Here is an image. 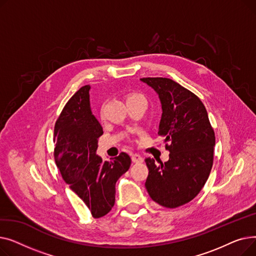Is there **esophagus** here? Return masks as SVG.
<instances>
[{
    "label": "esophagus",
    "mask_w": 256,
    "mask_h": 256,
    "mask_svg": "<svg viewBox=\"0 0 256 256\" xmlns=\"http://www.w3.org/2000/svg\"><path fill=\"white\" fill-rule=\"evenodd\" d=\"M132 160L134 163H142L143 158L138 154H132Z\"/></svg>",
    "instance_id": "esophagus-1"
}]
</instances>
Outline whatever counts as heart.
Listing matches in <instances>:
<instances>
[{
	"label": "heart",
	"mask_w": 256,
	"mask_h": 256,
	"mask_svg": "<svg viewBox=\"0 0 256 256\" xmlns=\"http://www.w3.org/2000/svg\"><path fill=\"white\" fill-rule=\"evenodd\" d=\"M134 98H143L144 100L143 96H141V94H139V93L130 94V96H128V100H134Z\"/></svg>",
	"instance_id": "1"
}]
</instances>
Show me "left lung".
I'll list each match as a JSON object with an SVG mask.
<instances>
[{
  "instance_id": "1",
  "label": "left lung",
  "mask_w": 256,
  "mask_h": 256,
  "mask_svg": "<svg viewBox=\"0 0 256 256\" xmlns=\"http://www.w3.org/2000/svg\"><path fill=\"white\" fill-rule=\"evenodd\" d=\"M162 106L158 135L164 138L169 160L156 165L145 160L150 173L145 186L160 206L174 208L197 196L212 166L214 132L208 112L194 93L167 78H143Z\"/></svg>"
}]
</instances>
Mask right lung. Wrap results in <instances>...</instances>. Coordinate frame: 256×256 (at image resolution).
Instances as JSON below:
<instances>
[{
	"instance_id": "obj_1",
	"label": "right lung",
	"mask_w": 256,
	"mask_h": 256,
	"mask_svg": "<svg viewBox=\"0 0 256 256\" xmlns=\"http://www.w3.org/2000/svg\"><path fill=\"white\" fill-rule=\"evenodd\" d=\"M90 88H80L62 110L54 130V156L65 182L92 216L100 218L114 206L116 182L128 170L132 160L126 152L110 162L96 154L104 130L91 111Z\"/></svg>"
}]
</instances>
